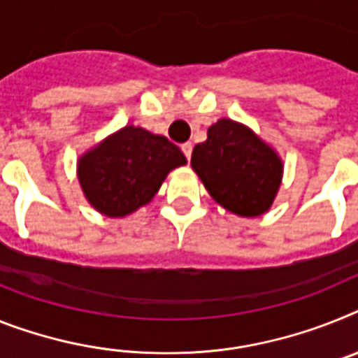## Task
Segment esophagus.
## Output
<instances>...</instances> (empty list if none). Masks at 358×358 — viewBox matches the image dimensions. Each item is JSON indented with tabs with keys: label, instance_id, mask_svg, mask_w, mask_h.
Returning a JSON list of instances; mask_svg holds the SVG:
<instances>
[{
	"label": "esophagus",
	"instance_id": "esophagus-1",
	"mask_svg": "<svg viewBox=\"0 0 358 358\" xmlns=\"http://www.w3.org/2000/svg\"><path fill=\"white\" fill-rule=\"evenodd\" d=\"M182 151H184L185 158H187V160H191V152H193V143H191V142L184 143V145H182Z\"/></svg>",
	"mask_w": 358,
	"mask_h": 358
}]
</instances>
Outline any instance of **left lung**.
<instances>
[{
  "label": "left lung",
  "instance_id": "1",
  "mask_svg": "<svg viewBox=\"0 0 358 358\" xmlns=\"http://www.w3.org/2000/svg\"><path fill=\"white\" fill-rule=\"evenodd\" d=\"M191 167L218 206L244 218L271 209L284 176L275 147L231 118L207 129L206 142L194 145Z\"/></svg>",
  "mask_w": 358,
  "mask_h": 358
}]
</instances>
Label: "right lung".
I'll use <instances>...</instances> for the list:
<instances>
[{"mask_svg":"<svg viewBox=\"0 0 358 358\" xmlns=\"http://www.w3.org/2000/svg\"><path fill=\"white\" fill-rule=\"evenodd\" d=\"M185 164L184 152L165 136L125 125L83 152L76 174L96 211L123 218L151 202L167 174Z\"/></svg>","mask_w":358,"mask_h":358,"instance_id":"right-lung-1","label":"right lung"}]
</instances>
